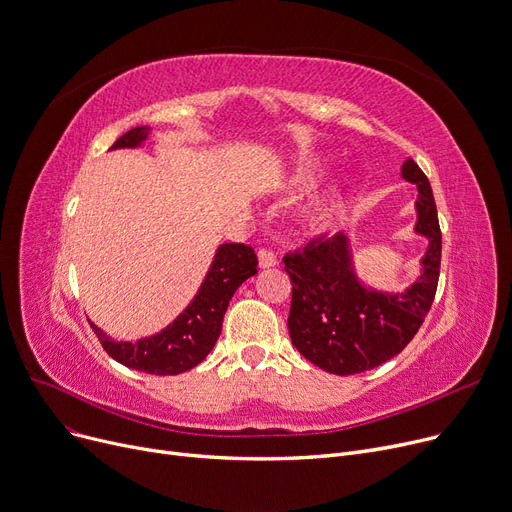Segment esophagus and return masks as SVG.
Instances as JSON below:
<instances>
[{
	"label": "esophagus",
	"mask_w": 512,
	"mask_h": 512,
	"mask_svg": "<svg viewBox=\"0 0 512 512\" xmlns=\"http://www.w3.org/2000/svg\"><path fill=\"white\" fill-rule=\"evenodd\" d=\"M257 257H259V265L263 267V270H267V267H274L278 263V255L272 249H259Z\"/></svg>",
	"instance_id": "esophagus-1"
}]
</instances>
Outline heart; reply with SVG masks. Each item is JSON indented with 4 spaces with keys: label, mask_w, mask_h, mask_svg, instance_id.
I'll use <instances>...</instances> for the list:
<instances>
[{
    "label": "heart",
    "mask_w": 512,
    "mask_h": 512,
    "mask_svg": "<svg viewBox=\"0 0 512 512\" xmlns=\"http://www.w3.org/2000/svg\"><path fill=\"white\" fill-rule=\"evenodd\" d=\"M313 180H315V172H313L311 168H303L301 172H297V176H294V184H297V186H309V184H313ZM334 207H336V201H334V199H328V201H324V203H319V205L311 211V215H309L311 224L317 226V228L324 226V224L330 220V215H332Z\"/></svg>",
    "instance_id": "obj_1"
}]
</instances>
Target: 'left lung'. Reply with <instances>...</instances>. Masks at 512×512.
<instances>
[{"mask_svg": "<svg viewBox=\"0 0 512 512\" xmlns=\"http://www.w3.org/2000/svg\"><path fill=\"white\" fill-rule=\"evenodd\" d=\"M402 178L417 184V226L429 238L421 278L402 294L367 290L353 274L344 234L319 236L288 253L284 272L292 282L288 332L313 365L336 375L378 367L405 348L432 309L442 259V232L432 186L413 159Z\"/></svg>", "mask_w": 512, "mask_h": 512, "instance_id": "obj_1", "label": "left lung"}]
</instances>
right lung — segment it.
<instances>
[{
  "label": "right lung",
  "mask_w": 512,
  "mask_h": 512,
  "mask_svg": "<svg viewBox=\"0 0 512 512\" xmlns=\"http://www.w3.org/2000/svg\"><path fill=\"white\" fill-rule=\"evenodd\" d=\"M147 139V128L139 126L124 132L112 145L137 147ZM257 255L245 242H228L215 253L211 270L197 292L195 301L188 305L172 324L151 338L139 342H116L107 338L95 324L103 351L118 363L153 375H178L199 365L218 342L222 332L224 313L236 288L247 278L257 274Z\"/></svg>",
  "instance_id": "obj_1"
}]
</instances>
